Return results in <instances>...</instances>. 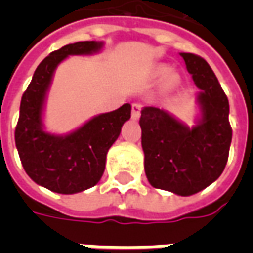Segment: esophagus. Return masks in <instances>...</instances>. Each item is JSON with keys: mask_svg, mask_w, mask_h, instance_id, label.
<instances>
[{"mask_svg": "<svg viewBox=\"0 0 253 253\" xmlns=\"http://www.w3.org/2000/svg\"><path fill=\"white\" fill-rule=\"evenodd\" d=\"M141 110H142V105L139 104V103H132L131 105L132 119H139V116H141Z\"/></svg>", "mask_w": 253, "mask_h": 253, "instance_id": "esophagus-1", "label": "esophagus"}]
</instances>
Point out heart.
Returning <instances> with one entry per match:
<instances>
[{"mask_svg": "<svg viewBox=\"0 0 253 253\" xmlns=\"http://www.w3.org/2000/svg\"><path fill=\"white\" fill-rule=\"evenodd\" d=\"M167 73H168V70H167L165 67H160V69H157V74H159V76H165ZM168 84H169V85H173V84H175V78L170 77L169 80H168Z\"/></svg>", "mask_w": 253, "mask_h": 253, "instance_id": "heart-1", "label": "heart"}]
</instances>
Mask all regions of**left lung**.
I'll return each instance as SVG.
<instances>
[{
	"label": "left lung",
	"instance_id": "obj_1",
	"mask_svg": "<svg viewBox=\"0 0 253 253\" xmlns=\"http://www.w3.org/2000/svg\"><path fill=\"white\" fill-rule=\"evenodd\" d=\"M201 89L202 121L188 128L165 111L146 107L141 112L145 173L154 188L188 196L221 176L232 142L229 101L209 63L191 52L180 54Z\"/></svg>",
	"mask_w": 253,
	"mask_h": 253
}]
</instances>
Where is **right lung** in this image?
Returning <instances> with one entry per match:
<instances>
[{"mask_svg": "<svg viewBox=\"0 0 253 253\" xmlns=\"http://www.w3.org/2000/svg\"><path fill=\"white\" fill-rule=\"evenodd\" d=\"M103 46L97 42H77L52 51L36 67L20 103L14 141L27 175L39 186L58 194H76L99 183L108 149L131 116V105L93 118L65 137L42 128V108L52 73L67 55L90 54Z\"/></svg>", "mask_w": 253, "mask_h": 253, "instance_id": "add662e5", "label": "right lung"}]
</instances>
